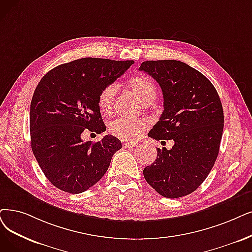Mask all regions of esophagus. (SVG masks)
I'll list each match as a JSON object with an SVG mask.
<instances>
[{"instance_id":"obj_1","label":"esophagus","mask_w":252,"mask_h":252,"mask_svg":"<svg viewBox=\"0 0 252 252\" xmlns=\"http://www.w3.org/2000/svg\"><path fill=\"white\" fill-rule=\"evenodd\" d=\"M123 145V148H132V147H135L136 146V143H130V142H123L122 143Z\"/></svg>"}]
</instances>
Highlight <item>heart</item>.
<instances>
[{
  "label": "heart",
  "instance_id": "heart-1",
  "mask_svg": "<svg viewBox=\"0 0 252 252\" xmlns=\"http://www.w3.org/2000/svg\"><path fill=\"white\" fill-rule=\"evenodd\" d=\"M127 87L144 105L153 104L158 96V90L155 83L145 75H135L131 77L128 80ZM118 88L115 84L107 85L100 90L97 102L102 113L109 114L112 112ZM148 127L149 122L145 119L129 120L118 118L109 123L108 131L118 138L133 142L142 135Z\"/></svg>",
  "mask_w": 252,
  "mask_h": 252
}]
</instances>
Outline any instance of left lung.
Instances as JSON below:
<instances>
[{"instance_id":"left-lung-1","label":"left lung","mask_w":252,"mask_h":252,"mask_svg":"<svg viewBox=\"0 0 252 252\" xmlns=\"http://www.w3.org/2000/svg\"><path fill=\"white\" fill-rule=\"evenodd\" d=\"M139 70L159 84L164 100L163 113L148 135L175 142L170 150L157 149L144 177L160 195L185 196L200 186L215 163L223 131L222 104L212 83L186 63L146 61Z\"/></svg>"}]
</instances>
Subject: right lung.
Returning a JSON list of instances; mask_svg holds the SVG:
<instances>
[{"mask_svg": "<svg viewBox=\"0 0 252 252\" xmlns=\"http://www.w3.org/2000/svg\"><path fill=\"white\" fill-rule=\"evenodd\" d=\"M133 61L84 58L59 65L40 80L30 108L31 147L47 180L72 194L101 179L113 155L122 148L114 135L84 142L82 133H101L105 125L97 97Z\"/></svg>", "mask_w": 252, "mask_h": 252, "instance_id": "add662e5", "label": "right lung"}]
</instances>
